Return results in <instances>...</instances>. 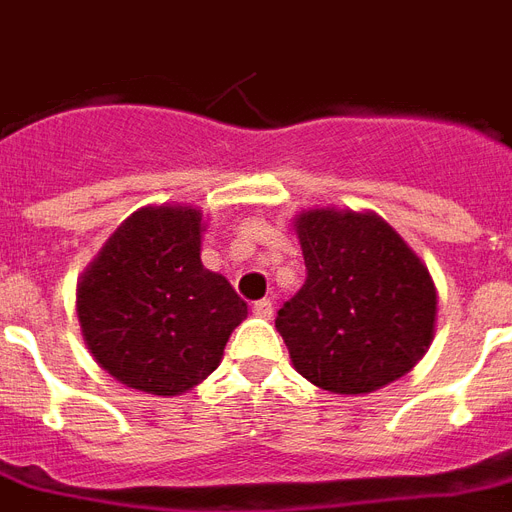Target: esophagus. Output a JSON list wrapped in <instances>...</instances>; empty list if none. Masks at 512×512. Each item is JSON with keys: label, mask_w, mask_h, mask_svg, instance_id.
I'll use <instances>...</instances> for the list:
<instances>
[{"label": "esophagus", "mask_w": 512, "mask_h": 512, "mask_svg": "<svg viewBox=\"0 0 512 512\" xmlns=\"http://www.w3.org/2000/svg\"><path fill=\"white\" fill-rule=\"evenodd\" d=\"M253 315H256V318H264V320L272 318V301L269 299L256 301V304H253Z\"/></svg>", "instance_id": "34e87169"}]
</instances>
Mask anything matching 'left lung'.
Wrapping results in <instances>:
<instances>
[{
	"label": "left lung",
	"mask_w": 512,
	"mask_h": 512,
	"mask_svg": "<svg viewBox=\"0 0 512 512\" xmlns=\"http://www.w3.org/2000/svg\"><path fill=\"white\" fill-rule=\"evenodd\" d=\"M307 280L277 312L293 368L336 395H366L425 358L438 323L433 275L374 211L293 219Z\"/></svg>",
	"instance_id": "8db88e82"
}]
</instances>
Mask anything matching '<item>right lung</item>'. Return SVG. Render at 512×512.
<instances>
[{"label": "right lung", "instance_id": "right-lung-1", "mask_svg": "<svg viewBox=\"0 0 512 512\" xmlns=\"http://www.w3.org/2000/svg\"><path fill=\"white\" fill-rule=\"evenodd\" d=\"M200 208L146 205L122 221L77 283L87 350L106 374L149 395L211 376L248 304L202 267Z\"/></svg>", "mask_w": 512, "mask_h": 512}]
</instances>
